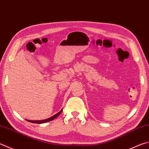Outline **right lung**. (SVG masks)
Wrapping results in <instances>:
<instances>
[{"mask_svg": "<svg viewBox=\"0 0 149 149\" xmlns=\"http://www.w3.org/2000/svg\"><path fill=\"white\" fill-rule=\"evenodd\" d=\"M61 112H62V110L60 111H59L58 113H56V114H55V115H53L51 117L47 118V119H45V120H26L29 122H31V123H37V124H42V123H47V122L51 121L53 119H55L56 117H57L58 116L61 114Z\"/></svg>", "mask_w": 149, "mask_h": 149, "instance_id": "add662e5", "label": "right lung"}]
</instances>
